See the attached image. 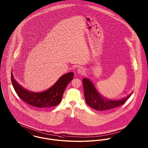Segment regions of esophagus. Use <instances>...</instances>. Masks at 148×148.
Segmentation results:
<instances>
[{
    "instance_id": "esophagus-1",
    "label": "esophagus",
    "mask_w": 148,
    "mask_h": 148,
    "mask_svg": "<svg viewBox=\"0 0 148 148\" xmlns=\"http://www.w3.org/2000/svg\"><path fill=\"white\" fill-rule=\"evenodd\" d=\"M77 72L79 74L81 75H83L85 73V69L83 67H80L77 69Z\"/></svg>"
}]
</instances>
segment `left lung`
<instances>
[{
    "mask_svg": "<svg viewBox=\"0 0 148 148\" xmlns=\"http://www.w3.org/2000/svg\"><path fill=\"white\" fill-rule=\"evenodd\" d=\"M83 83L86 103L90 107L97 110H106L123 105L132 95L131 93L119 100L106 99L99 93L93 84L88 79H83Z\"/></svg>",
    "mask_w": 148,
    "mask_h": 148,
    "instance_id": "1",
    "label": "left lung"
}]
</instances>
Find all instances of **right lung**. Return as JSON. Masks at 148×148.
<instances>
[{"label":"right lung","mask_w":148,"mask_h":148,"mask_svg":"<svg viewBox=\"0 0 148 148\" xmlns=\"http://www.w3.org/2000/svg\"><path fill=\"white\" fill-rule=\"evenodd\" d=\"M73 78V73L69 72L61 76L56 83L42 92H33L23 88L14 78L11 82L18 96L26 103L37 108H51L58 105L62 101L65 88Z\"/></svg>","instance_id":"right-lung-1"}]
</instances>
